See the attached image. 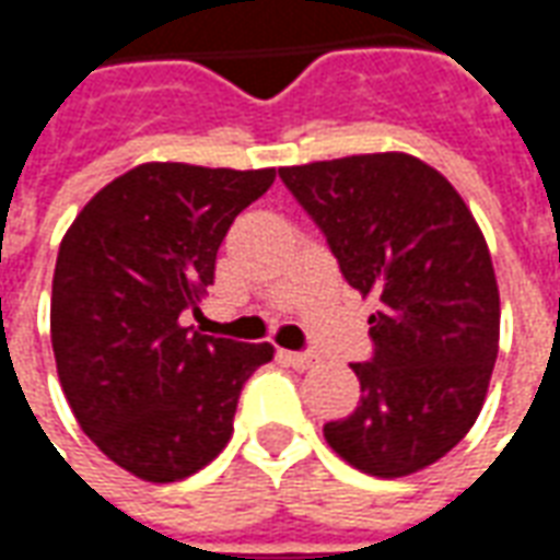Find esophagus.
I'll return each mask as SVG.
<instances>
[{
    "mask_svg": "<svg viewBox=\"0 0 560 560\" xmlns=\"http://www.w3.org/2000/svg\"><path fill=\"white\" fill-rule=\"evenodd\" d=\"M279 357L293 369H312L317 363L315 353H300V351H279Z\"/></svg>",
    "mask_w": 560,
    "mask_h": 560,
    "instance_id": "obj_1",
    "label": "esophagus"
}]
</instances>
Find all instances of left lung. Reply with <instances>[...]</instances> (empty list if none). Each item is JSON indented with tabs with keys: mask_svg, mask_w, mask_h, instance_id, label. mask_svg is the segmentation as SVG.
<instances>
[{
	"mask_svg": "<svg viewBox=\"0 0 560 560\" xmlns=\"http://www.w3.org/2000/svg\"><path fill=\"white\" fill-rule=\"evenodd\" d=\"M353 291L377 296L375 357L353 363L360 405L324 438L348 465L396 480L470 432L492 381L501 296L492 255L444 173L408 152L279 167Z\"/></svg>",
	"mask_w": 560,
	"mask_h": 560,
	"instance_id": "8db88e82",
	"label": "left lung"
}]
</instances>
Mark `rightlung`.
Here are the masks:
<instances>
[{"label":"right lung","mask_w":560,"mask_h":560,"mask_svg":"<svg viewBox=\"0 0 560 560\" xmlns=\"http://www.w3.org/2000/svg\"><path fill=\"white\" fill-rule=\"evenodd\" d=\"M272 179L276 167L147 161L62 236L50 296L59 384L92 444L140 480L207 468L231 441L243 384L276 353L179 324L207 296L233 219Z\"/></svg>","instance_id":"1"}]
</instances>
